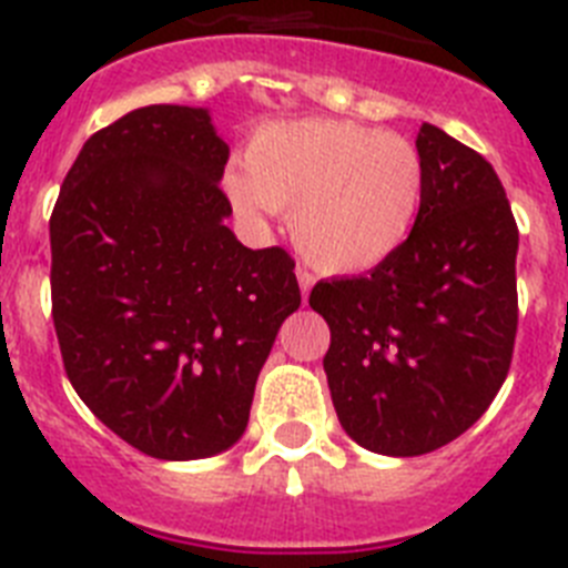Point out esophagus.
<instances>
[{
  "label": "esophagus",
  "instance_id": "1",
  "mask_svg": "<svg viewBox=\"0 0 568 568\" xmlns=\"http://www.w3.org/2000/svg\"><path fill=\"white\" fill-rule=\"evenodd\" d=\"M295 275H298V287H301V295H310V290H312V284H315V275L310 273V270H304V267H298L295 270Z\"/></svg>",
  "mask_w": 568,
  "mask_h": 568
}]
</instances>
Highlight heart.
Listing matches in <instances>:
<instances>
[{"label":"heart","mask_w":568,"mask_h":568,"mask_svg":"<svg viewBox=\"0 0 568 568\" xmlns=\"http://www.w3.org/2000/svg\"><path fill=\"white\" fill-rule=\"evenodd\" d=\"M242 171H227L247 216L293 211L298 250L324 273L374 270L408 242L425 196V160L403 134L348 121L264 126Z\"/></svg>","instance_id":"heart-1"}]
</instances>
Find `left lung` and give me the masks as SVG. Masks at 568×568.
Instances as JSON below:
<instances>
[{
	"label": "left lung",
	"instance_id": "1",
	"mask_svg": "<svg viewBox=\"0 0 568 568\" xmlns=\"http://www.w3.org/2000/svg\"><path fill=\"white\" fill-rule=\"evenodd\" d=\"M425 196L408 242L372 273L318 281L343 430L383 456L465 434L507 379L518 329V225L493 165L423 123Z\"/></svg>",
	"mask_w": 568,
	"mask_h": 568
}]
</instances>
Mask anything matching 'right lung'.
<instances>
[{"label": "right lung", "mask_w": 568, "mask_h": 568, "mask_svg": "<svg viewBox=\"0 0 568 568\" xmlns=\"http://www.w3.org/2000/svg\"><path fill=\"white\" fill-rule=\"evenodd\" d=\"M227 154L207 109H134L83 143L50 216L67 377L154 459L239 442L275 335L301 306L287 250H250L225 225Z\"/></svg>", "instance_id": "add662e5"}]
</instances>
